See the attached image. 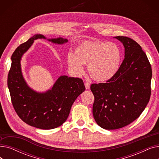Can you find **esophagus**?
I'll list each match as a JSON object with an SVG mask.
<instances>
[{
	"mask_svg": "<svg viewBox=\"0 0 159 159\" xmlns=\"http://www.w3.org/2000/svg\"><path fill=\"white\" fill-rule=\"evenodd\" d=\"M84 85H85V87H86V89H89V88H90V84H89V83L88 82H86Z\"/></svg>",
	"mask_w": 159,
	"mask_h": 159,
	"instance_id": "obj_1",
	"label": "esophagus"
}]
</instances>
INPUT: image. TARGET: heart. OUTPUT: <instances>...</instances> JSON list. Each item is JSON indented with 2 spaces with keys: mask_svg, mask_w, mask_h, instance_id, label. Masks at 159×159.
<instances>
[{
  "mask_svg": "<svg viewBox=\"0 0 159 159\" xmlns=\"http://www.w3.org/2000/svg\"><path fill=\"white\" fill-rule=\"evenodd\" d=\"M120 58V50L113 43L85 41L75 48L74 52L68 53L67 61L70 69L77 75L84 73L83 64H88L90 77L96 81L104 82L117 71Z\"/></svg>",
  "mask_w": 159,
  "mask_h": 159,
  "instance_id": "b5f03b06",
  "label": "heart"
}]
</instances>
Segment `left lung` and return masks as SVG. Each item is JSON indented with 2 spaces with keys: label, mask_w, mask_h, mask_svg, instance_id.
<instances>
[{
  "label": "left lung",
  "mask_w": 159,
  "mask_h": 159,
  "mask_svg": "<svg viewBox=\"0 0 159 159\" xmlns=\"http://www.w3.org/2000/svg\"><path fill=\"white\" fill-rule=\"evenodd\" d=\"M124 46V59L106 83L92 84L93 115L99 126L116 129L139 117L151 96L152 70L141 46L131 38L116 36Z\"/></svg>",
  "instance_id": "1"
}]
</instances>
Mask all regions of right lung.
<instances>
[{"instance_id":"add662e5","label":"right lung","mask_w":159,"mask_h":159,"mask_svg":"<svg viewBox=\"0 0 159 159\" xmlns=\"http://www.w3.org/2000/svg\"><path fill=\"white\" fill-rule=\"evenodd\" d=\"M38 39L46 37L35 35L15 50L7 75V86L14 110L22 121L35 128L52 129L67 120L75 99L86 88L81 79L66 75L58 78L52 89L45 93H37L27 85L21 71V57ZM48 40L58 44L68 42L61 37Z\"/></svg>"}]
</instances>
